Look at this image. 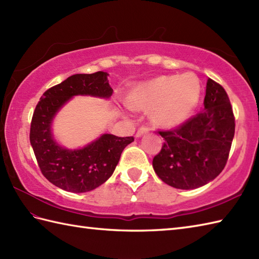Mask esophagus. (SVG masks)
I'll return each instance as SVG.
<instances>
[{
	"label": "esophagus",
	"instance_id": "esophagus-1",
	"mask_svg": "<svg viewBox=\"0 0 259 259\" xmlns=\"http://www.w3.org/2000/svg\"><path fill=\"white\" fill-rule=\"evenodd\" d=\"M148 131H149V128H148V126H140V128L138 129V131H137V134H136V137L137 138H139V137H141L142 135L144 134H147Z\"/></svg>",
	"mask_w": 259,
	"mask_h": 259
}]
</instances>
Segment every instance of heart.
Segmentation results:
<instances>
[{
  "label": "heart",
  "mask_w": 259,
  "mask_h": 259,
  "mask_svg": "<svg viewBox=\"0 0 259 259\" xmlns=\"http://www.w3.org/2000/svg\"><path fill=\"white\" fill-rule=\"evenodd\" d=\"M201 88L192 73L161 75L137 85L128 98L130 108L151 110V120L161 128L183 124L199 102Z\"/></svg>",
  "instance_id": "obj_1"
}]
</instances>
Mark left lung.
I'll return each instance as SVG.
<instances>
[{"mask_svg": "<svg viewBox=\"0 0 259 259\" xmlns=\"http://www.w3.org/2000/svg\"><path fill=\"white\" fill-rule=\"evenodd\" d=\"M203 109L170 131L152 160L163 183L178 189H196L213 180L226 166L235 135V117L224 88L207 80Z\"/></svg>", "mask_w": 259, "mask_h": 259, "instance_id": "obj_1", "label": "left lung"}]
</instances>
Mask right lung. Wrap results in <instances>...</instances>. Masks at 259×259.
<instances>
[{"label":"right lung","mask_w":259,"mask_h":259,"mask_svg":"<svg viewBox=\"0 0 259 259\" xmlns=\"http://www.w3.org/2000/svg\"><path fill=\"white\" fill-rule=\"evenodd\" d=\"M108 73L73 74L47 90L36 104L30 129V142L43 176L54 186L70 192L96 189L111 177L124 148L134 137L104 134L80 149H67L53 138L52 121L74 96L109 99L112 88Z\"/></svg>","instance_id":"1"}]
</instances>
